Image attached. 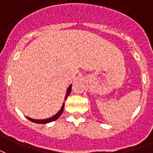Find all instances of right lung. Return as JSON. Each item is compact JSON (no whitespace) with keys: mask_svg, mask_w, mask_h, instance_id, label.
<instances>
[{"mask_svg":"<svg viewBox=\"0 0 153 153\" xmlns=\"http://www.w3.org/2000/svg\"><path fill=\"white\" fill-rule=\"evenodd\" d=\"M71 91H72V85H70V86L68 87V89L67 94H66V96H65V100L67 99L68 96L69 95L70 93H71ZM64 104H63V105H62L60 111H59L58 113L56 114H55V115L52 116V117H51V118H49V119H42V120H40V119H30V118H29V117H26V118H27V119H28L30 121L33 122V123H42V124H43V123H51V122L55 121V120H56V119H58L59 116L61 115L62 113H63V111H64Z\"/></svg>","mask_w":153,"mask_h":153,"instance_id":"right-lung-1","label":"right lung"}]
</instances>
